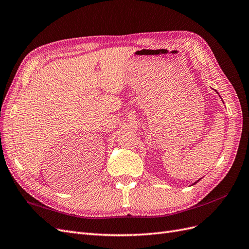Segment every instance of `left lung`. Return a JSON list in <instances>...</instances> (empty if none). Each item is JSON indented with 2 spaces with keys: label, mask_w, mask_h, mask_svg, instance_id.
<instances>
[{
  "label": "left lung",
  "mask_w": 249,
  "mask_h": 249,
  "mask_svg": "<svg viewBox=\"0 0 249 249\" xmlns=\"http://www.w3.org/2000/svg\"><path fill=\"white\" fill-rule=\"evenodd\" d=\"M198 180H199V179H198ZM198 180H196V182H195V183H194V184H196V183H197V182H198Z\"/></svg>",
  "instance_id": "left-lung-1"
}]
</instances>
